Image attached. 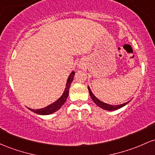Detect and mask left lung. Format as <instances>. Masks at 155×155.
<instances>
[{
  "instance_id": "8db88e82",
  "label": "left lung",
  "mask_w": 155,
  "mask_h": 155,
  "mask_svg": "<svg viewBox=\"0 0 155 155\" xmlns=\"http://www.w3.org/2000/svg\"><path fill=\"white\" fill-rule=\"evenodd\" d=\"M88 91H89V93H90V96H91L92 100L93 101V102L96 104V105H98L99 107L104 109V110H109V111H113V110H118V109L123 107L124 106H125V105H127V104H128L130 101H127V102L126 103H124V104H118V105H111V104H106L104 102H103V101H100L99 99H98V98H96V96L93 95V93H92L91 88L88 87Z\"/></svg>"
}]
</instances>
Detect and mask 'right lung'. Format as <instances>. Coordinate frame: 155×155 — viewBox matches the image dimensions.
Listing matches in <instances>:
<instances>
[{
	"instance_id": "right-lung-1",
	"label": "right lung",
	"mask_w": 155,
	"mask_h": 155,
	"mask_svg": "<svg viewBox=\"0 0 155 155\" xmlns=\"http://www.w3.org/2000/svg\"><path fill=\"white\" fill-rule=\"evenodd\" d=\"M75 75V72L74 71H72L71 73V74L69 75L68 79L67 80V83H66V87L65 89H64V93H62V95L61 96L60 98L59 99H57V101H54V103L51 104H49L48 106L45 107L44 108H41V109H38V110H33V109L28 108L30 110H31L32 112L34 113L38 114V115H50V114H52L55 112H57V110H59V109L61 108V107L64 104V102H65L66 99H67L68 96L69 94V89L70 87H71V83H72L73 80H74V77Z\"/></svg>"
}]
</instances>
